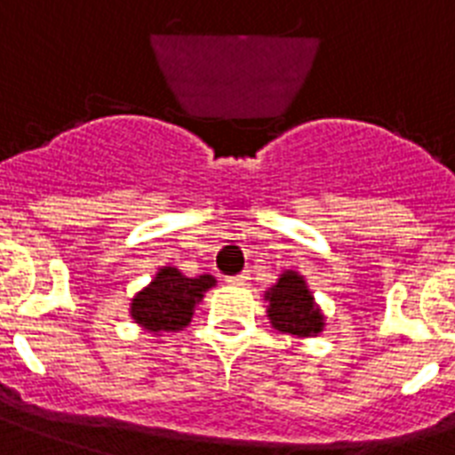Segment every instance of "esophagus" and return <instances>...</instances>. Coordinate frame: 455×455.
<instances>
[{
	"instance_id": "1",
	"label": "esophagus",
	"mask_w": 455,
	"mask_h": 455,
	"mask_svg": "<svg viewBox=\"0 0 455 455\" xmlns=\"http://www.w3.org/2000/svg\"><path fill=\"white\" fill-rule=\"evenodd\" d=\"M227 283H228V285L243 287V285H247V283H250V275H247V273H238V275H231V278H227Z\"/></svg>"
}]
</instances>
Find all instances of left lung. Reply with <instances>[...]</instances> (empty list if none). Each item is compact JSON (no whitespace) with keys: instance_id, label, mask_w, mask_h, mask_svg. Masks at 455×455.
<instances>
[{"instance_id":"1","label":"left lung","mask_w":455,"mask_h":455,"mask_svg":"<svg viewBox=\"0 0 455 455\" xmlns=\"http://www.w3.org/2000/svg\"><path fill=\"white\" fill-rule=\"evenodd\" d=\"M268 301L266 313L273 330L291 334L297 339L317 336L324 330V315L306 285V278L297 271H283L278 283L264 294Z\"/></svg>"}]
</instances>
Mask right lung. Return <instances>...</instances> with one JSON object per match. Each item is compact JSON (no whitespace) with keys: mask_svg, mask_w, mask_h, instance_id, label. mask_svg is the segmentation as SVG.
Listing matches in <instances>:
<instances>
[{"mask_svg":"<svg viewBox=\"0 0 455 455\" xmlns=\"http://www.w3.org/2000/svg\"><path fill=\"white\" fill-rule=\"evenodd\" d=\"M217 280L208 273L187 278L175 266L158 268L149 285L132 297L131 317L154 336L180 331L191 323L203 294L215 287Z\"/></svg>","mask_w":455,"mask_h":455,"instance_id":"obj_1","label":"right lung"}]
</instances>
